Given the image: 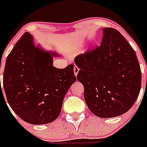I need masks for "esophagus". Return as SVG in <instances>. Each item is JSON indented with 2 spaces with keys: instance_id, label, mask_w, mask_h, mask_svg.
<instances>
[{
  "instance_id": "obj_1",
  "label": "esophagus",
  "mask_w": 147,
  "mask_h": 147,
  "mask_svg": "<svg viewBox=\"0 0 147 147\" xmlns=\"http://www.w3.org/2000/svg\"><path fill=\"white\" fill-rule=\"evenodd\" d=\"M78 71H79V69H78V66H76V65H75V67H74V73H75V76H77V75H78Z\"/></svg>"
}]
</instances>
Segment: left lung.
<instances>
[{"label": "left lung", "instance_id": "obj_1", "mask_svg": "<svg viewBox=\"0 0 147 147\" xmlns=\"http://www.w3.org/2000/svg\"><path fill=\"white\" fill-rule=\"evenodd\" d=\"M103 33L100 46L78 55L75 63L88 107L99 117L110 118L134 105L141 87V71L135 51L119 31L104 28Z\"/></svg>", "mask_w": 147, "mask_h": 147}]
</instances>
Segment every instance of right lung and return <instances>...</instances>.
Returning a JSON list of instances; mask_svg holds the SVG:
<instances>
[{
	"mask_svg": "<svg viewBox=\"0 0 147 147\" xmlns=\"http://www.w3.org/2000/svg\"><path fill=\"white\" fill-rule=\"evenodd\" d=\"M59 56L35 46L33 36L25 33L7 58L3 77L6 98L27 123L46 124L59 116L65 96L76 81L74 65L65 69L53 66V58Z\"/></svg>",
	"mask_w": 147,
	"mask_h": 147,
	"instance_id": "right-lung-1",
	"label": "right lung"
}]
</instances>
